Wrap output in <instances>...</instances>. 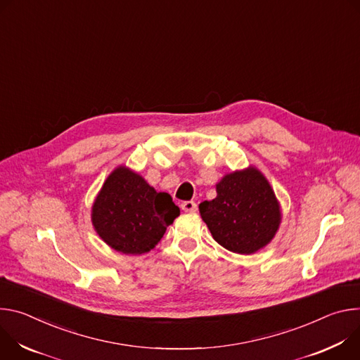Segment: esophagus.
<instances>
[{
  "mask_svg": "<svg viewBox=\"0 0 360 360\" xmlns=\"http://www.w3.org/2000/svg\"><path fill=\"white\" fill-rule=\"evenodd\" d=\"M181 210L186 213H194V212H197V205L194 202H183Z\"/></svg>",
  "mask_w": 360,
  "mask_h": 360,
  "instance_id": "esophagus-1",
  "label": "esophagus"
}]
</instances>
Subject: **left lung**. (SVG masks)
<instances>
[{"mask_svg":"<svg viewBox=\"0 0 360 360\" xmlns=\"http://www.w3.org/2000/svg\"><path fill=\"white\" fill-rule=\"evenodd\" d=\"M216 193L198 210L220 246L233 253L253 255L273 240L282 223V209L257 167L224 174L216 184Z\"/></svg>","mask_w":360,"mask_h":360,"instance_id":"8db88e82","label":"left lung"}]
</instances>
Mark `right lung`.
<instances>
[{
	"label": "right lung",
	"instance_id": "obj_1",
	"mask_svg": "<svg viewBox=\"0 0 360 360\" xmlns=\"http://www.w3.org/2000/svg\"><path fill=\"white\" fill-rule=\"evenodd\" d=\"M179 214L169 193H158L126 166L108 174L91 206V223L101 240L133 256L154 249Z\"/></svg>",
	"mask_w": 360,
	"mask_h": 360
}]
</instances>
